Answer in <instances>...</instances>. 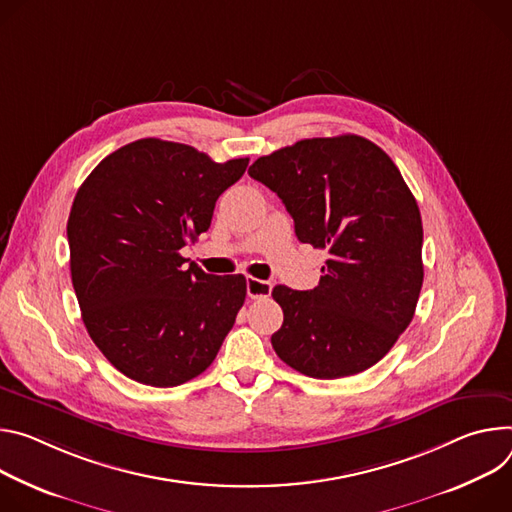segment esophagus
Returning <instances> with one entry per match:
<instances>
[{"label": "esophagus", "instance_id": "1", "mask_svg": "<svg viewBox=\"0 0 512 512\" xmlns=\"http://www.w3.org/2000/svg\"><path fill=\"white\" fill-rule=\"evenodd\" d=\"M246 289H248L250 299H264V297H270V293H272V282L248 276L246 278Z\"/></svg>", "mask_w": 512, "mask_h": 512}]
</instances>
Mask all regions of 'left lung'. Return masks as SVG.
<instances>
[{"label":"left lung","instance_id":"obj_1","mask_svg":"<svg viewBox=\"0 0 512 512\" xmlns=\"http://www.w3.org/2000/svg\"><path fill=\"white\" fill-rule=\"evenodd\" d=\"M248 175L282 199L303 244L329 252L315 289H272L285 313L274 352L321 380L368 370L409 327L423 285L421 213L401 170L344 134L260 156Z\"/></svg>","mask_w":512,"mask_h":512}]
</instances>
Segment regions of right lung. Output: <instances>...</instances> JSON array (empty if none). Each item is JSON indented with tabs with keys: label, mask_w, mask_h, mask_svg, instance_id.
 I'll use <instances>...</instances> for the list:
<instances>
[{
	"label": "right lung",
	"mask_w": 512,
	"mask_h": 512,
	"mask_svg": "<svg viewBox=\"0 0 512 512\" xmlns=\"http://www.w3.org/2000/svg\"><path fill=\"white\" fill-rule=\"evenodd\" d=\"M246 166L142 138L79 187L67 223L73 289L93 344L128 378L179 386L211 366L234 327L246 278L187 266L179 250L209 230L217 197Z\"/></svg>",
	"instance_id": "right-lung-1"
}]
</instances>
